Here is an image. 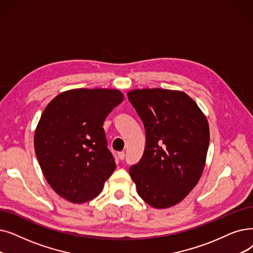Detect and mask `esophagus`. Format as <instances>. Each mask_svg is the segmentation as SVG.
Masks as SVG:
<instances>
[{"label": "esophagus", "mask_w": 253, "mask_h": 253, "mask_svg": "<svg viewBox=\"0 0 253 253\" xmlns=\"http://www.w3.org/2000/svg\"><path fill=\"white\" fill-rule=\"evenodd\" d=\"M118 156H119L120 160H124L125 157H126V154L124 152H119L118 153Z\"/></svg>", "instance_id": "esophagus-1"}]
</instances>
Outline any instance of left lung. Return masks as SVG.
Returning a JSON list of instances; mask_svg holds the SVG:
<instances>
[{
	"label": "left lung",
	"instance_id": "obj_1",
	"mask_svg": "<svg viewBox=\"0 0 253 253\" xmlns=\"http://www.w3.org/2000/svg\"><path fill=\"white\" fill-rule=\"evenodd\" d=\"M127 96L146 130L142 157L129 169L137 193L154 208L177 205L203 173L210 141L207 118L180 91L142 89Z\"/></svg>",
	"mask_w": 253,
	"mask_h": 253
}]
</instances>
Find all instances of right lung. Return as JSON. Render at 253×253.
I'll list each match as a JSON object with an SVG mask.
<instances>
[{"mask_svg": "<svg viewBox=\"0 0 253 253\" xmlns=\"http://www.w3.org/2000/svg\"><path fill=\"white\" fill-rule=\"evenodd\" d=\"M124 100L118 90L76 89L59 94L42 113L34 146L50 187L71 203L89 202L116 169L103 123Z\"/></svg>", "mask_w": 253, "mask_h": 253, "instance_id": "right-lung-1", "label": "right lung"}]
</instances>
